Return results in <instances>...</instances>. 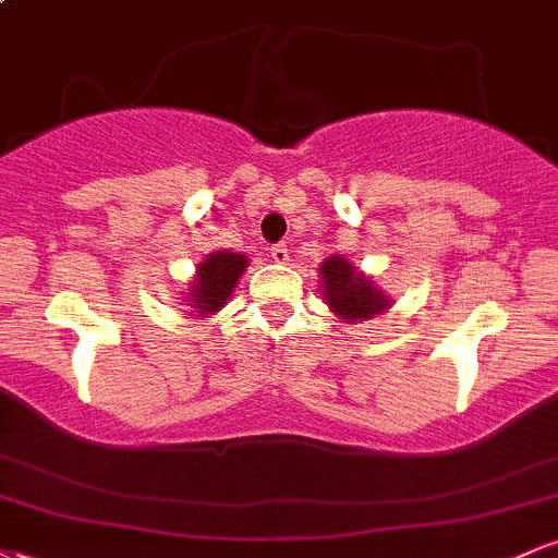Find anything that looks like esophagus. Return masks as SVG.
<instances>
[{
  "label": "esophagus",
  "mask_w": 558,
  "mask_h": 558,
  "mask_svg": "<svg viewBox=\"0 0 558 558\" xmlns=\"http://www.w3.org/2000/svg\"><path fill=\"white\" fill-rule=\"evenodd\" d=\"M288 254H291V248H288L286 243H275V246L270 248V257L275 262H280V265H283V262H288Z\"/></svg>",
  "instance_id": "1"
}]
</instances>
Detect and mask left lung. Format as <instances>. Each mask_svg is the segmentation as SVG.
I'll list each match as a JSON object with an SVG mask.
<instances>
[{
  "label": "left lung",
  "mask_w": 558,
  "mask_h": 558,
  "mask_svg": "<svg viewBox=\"0 0 558 558\" xmlns=\"http://www.w3.org/2000/svg\"><path fill=\"white\" fill-rule=\"evenodd\" d=\"M319 275L325 280V301L341 319H369L388 310V299L380 296V291L343 257L325 259Z\"/></svg>",
  "instance_id": "1"
}]
</instances>
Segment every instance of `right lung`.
<instances>
[{
    "label": "right lung",
    "instance_id": "right-lung-1",
    "mask_svg": "<svg viewBox=\"0 0 558 558\" xmlns=\"http://www.w3.org/2000/svg\"><path fill=\"white\" fill-rule=\"evenodd\" d=\"M246 257L233 252H215L198 265V275L191 286V306L207 315L217 312L230 299L235 283H239Z\"/></svg>",
    "mask_w": 558,
    "mask_h": 558
}]
</instances>
